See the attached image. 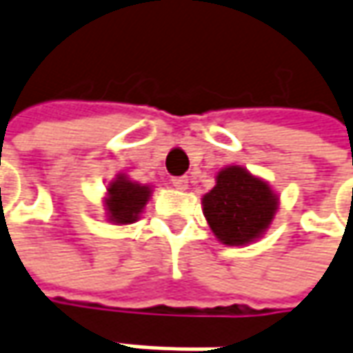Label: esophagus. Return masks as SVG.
Segmentation results:
<instances>
[{
    "label": "esophagus",
    "instance_id": "esophagus-1",
    "mask_svg": "<svg viewBox=\"0 0 353 353\" xmlns=\"http://www.w3.org/2000/svg\"><path fill=\"white\" fill-rule=\"evenodd\" d=\"M172 185L176 189H179V191H185V189L189 188V179L188 177H174V179H172Z\"/></svg>",
    "mask_w": 353,
    "mask_h": 353
}]
</instances>
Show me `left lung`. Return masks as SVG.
<instances>
[{
	"mask_svg": "<svg viewBox=\"0 0 353 353\" xmlns=\"http://www.w3.org/2000/svg\"><path fill=\"white\" fill-rule=\"evenodd\" d=\"M214 238L226 246H248L272 226L279 209L274 188L242 165L216 172L214 188L201 199Z\"/></svg>",
	"mask_w": 353,
	"mask_h": 353,
	"instance_id": "1",
	"label": "left lung"
}]
</instances>
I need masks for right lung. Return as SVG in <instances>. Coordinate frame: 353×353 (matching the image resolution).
Returning <instances> with one entry per match:
<instances>
[{
  "label": "right lung",
  "instance_id": "add662e5",
  "mask_svg": "<svg viewBox=\"0 0 353 353\" xmlns=\"http://www.w3.org/2000/svg\"><path fill=\"white\" fill-rule=\"evenodd\" d=\"M154 189L132 181L127 174H117L107 183V193L103 197L105 216L113 225H132L144 213L146 203L152 197Z\"/></svg>",
  "mask_w": 353,
  "mask_h": 353
}]
</instances>
